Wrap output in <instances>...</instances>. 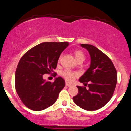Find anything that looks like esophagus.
<instances>
[{"mask_svg": "<svg viewBox=\"0 0 131 131\" xmlns=\"http://www.w3.org/2000/svg\"><path fill=\"white\" fill-rule=\"evenodd\" d=\"M66 86H68V87H71V84H69V83H68V82H66Z\"/></svg>", "mask_w": 131, "mask_h": 131, "instance_id": "1", "label": "esophagus"}]
</instances>
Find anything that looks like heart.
Masks as SVG:
<instances>
[{
	"mask_svg": "<svg viewBox=\"0 0 131 131\" xmlns=\"http://www.w3.org/2000/svg\"><path fill=\"white\" fill-rule=\"evenodd\" d=\"M74 55L75 58L77 61H83L85 59V55L82 51L80 50H76L74 52ZM61 76L63 77L68 82H72L74 79V78L78 76V73L76 72L72 71L69 70H65L61 72Z\"/></svg>",
	"mask_w": 131,
	"mask_h": 131,
	"instance_id": "heart-1",
	"label": "heart"
}]
</instances>
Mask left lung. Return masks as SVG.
<instances>
[{"mask_svg": "<svg viewBox=\"0 0 131 131\" xmlns=\"http://www.w3.org/2000/svg\"><path fill=\"white\" fill-rule=\"evenodd\" d=\"M88 50L91 56L90 67L79 78L85 87L77 86L78 94L73 101L81 108L94 111L101 108L110 101L115 91L117 82V72L108 56L90 44H81Z\"/></svg>", "mask_w": 131, "mask_h": 131, "instance_id": "8db88e82", "label": "left lung"}]
</instances>
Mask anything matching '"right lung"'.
Here are the masks:
<instances>
[{"mask_svg": "<svg viewBox=\"0 0 131 131\" xmlns=\"http://www.w3.org/2000/svg\"><path fill=\"white\" fill-rule=\"evenodd\" d=\"M68 45L67 42H43L21 58L16 68L15 84L19 97L28 108L41 111L57 101L65 85L64 80L58 77L51 82L44 80L43 75L53 71L61 52Z\"/></svg>", "mask_w": 131, "mask_h": 131, "instance_id": "right-lung-1", "label": "right lung"}]
</instances>
